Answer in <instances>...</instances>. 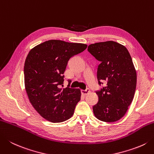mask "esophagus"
Masks as SVG:
<instances>
[{"mask_svg":"<svg viewBox=\"0 0 154 154\" xmlns=\"http://www.w3.org/2000/svg\"><path fill=\"white\" fill-rule=\"evenodd\" d=\"M89 92H90L89 89H86L85 90H81V93L84 95H86L87 94H88Z\"/></svg>","mask_w":154,"mask_h":154,"instance_id":"obj_1","label":"esophagus"}]
</instances>
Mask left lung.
I'll use <instances>...</instances> for the list:
<instances>
[{
  "label": "left lung",
  "instance_id": "1",
  "mask_svg": "<svg viewBox=\"0 0 154 154\" xmlns=\"http://www.w3.org/2000/svg\"><path fill=\"white\" fill-rule=\"evenodd\" d=\"M87 50L101 62L99 84L107 81L106 87L96 92L99 101L93 107L94 115L105 122L118 121L127 112L136 88L137 74L130 54L125 46L112 41L91 44Z\"/></svg>",
  "mask_w": 154,
  "mask_h": 154
}]
</instances>
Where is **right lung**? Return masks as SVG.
I'll list each match as a JSON object with an SVG mask.
<instances>
[{
    "label": "right lung",
    "mask_w": 154,
    "mask_h": 154,
    "mask_svg": "<svg viewBox=\"0 0 154 154\" xmlns=\"http://www.w3.org/2000/svg\"><path fill=\"white\" fill-rule=\"evenodd\" d=\"M83 43L49 40L29 51L24 66L25 90L35 109L53 123L71 118L81 99V90L62 89L64 72L71 57L86 49Z\"/></svg>",
    "instance_id": "obj_1"
}]
</instances>
